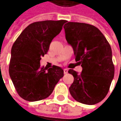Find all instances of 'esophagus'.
Segmentation results:
<instances>
[{"label":"esophagus","instance_id":"34e87169","mask_svg":"<svg viewBox=\"0 0 121 121\" xmlns=\"http://www.w3.org/2000/svg\"><path fill=\"white\" fill-rule=\"evenodd\" d=\"M64 73H65V74H67V73H68L67 69H64Z\"/></svg>","mask_w":121,"mask_h":121}]
</instances>
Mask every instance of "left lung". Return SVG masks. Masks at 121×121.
<instances>
[{
    "mask_svg": "<svg viewBox=\"0 0 121 121\" xmlns=\"http://www.w3.org/2000/svg\"><path fill=\"white\" fill-rule=\"evenodd\" d=\"M65 38L72 46L75 60L82 67L80 74L69 69L74 77L69 87L75 100L95 104L107 95L114 78L112 50L104 35L95 26L68 22L64 26Z\"/></svg>",
    "mask_w": 121,
    "mask_h": 121,
    "instance_id": "obj_1",
    "label": "left lung"
}]
</instances>
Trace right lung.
<instances>
[{"mask_svg": "<svg viewBox=\"0 0 121 121\" xmlns=\"http://www.w3.org/2000/svg\"><path fill=\"white\" fill-rule=\"evenodd\" d=\"M65 20L34 22L21 32L11 48L9 75L18 94L35 102L48 98L64 75L63 69L40 67L41 57L63 29Z\"/></svg>", "mask_w": 121, "mask_h": 121, "instance_id": "right-lung-1", "label": "right lung"}]
</instances>
